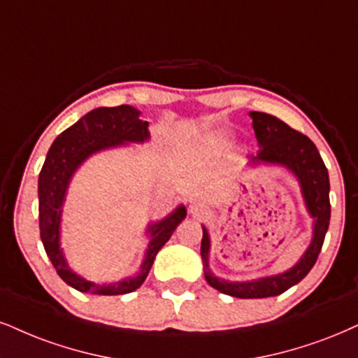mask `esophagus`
<instances>
[{
    "label": "esophagus",
    "instance_id": "esophagus-1",
    "mask_svg": "<svg viewBox=\"0 0 358 358\" xmlns=\"http://www.w3.org/2000/svg\"><path fill=\"white\" fill-rule=\"evenodd\" d=\"M189 210H191V214L194 217H202V215H206L209 213V207H207L204 202H192L191 206H189Z\"/></svg>",
    "mask_w": 358,
    "mask_h": 358
}]
</instances>
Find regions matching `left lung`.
I'll return each mask as SVG.
<instances>
[{
	"label": "left lung",
	"instance_id": "1",
	"mask_svg": "<svg viewBox=\"0 0 358 358\" xmlns=\"http://www.w3.org/2000/svg\"><path fill=\"white\" fill-rule=\"evenodd\" d=\"M255 138L259 143L257 154L249 156V164H279L289 169L301 184L303 202L314 219L312 242L292 268L277 275L262 277L249 282H229L215 277L209 268V232L202 227L201 257L204 264L207 284L219 292L239 299H264L280 295L287 289L299 284L310 272L324 245L325 234L330 222V182L329 172L322 161L315 144L302 132L295 131L279 117L266 113H250Z\"/></svg>",
	"mask_w": 358,
	"mask_h": 358
}]
</instances>
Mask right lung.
I'll return each mask as SVG.
<instances>
[{
    "label": "right lung",
    "instance_id": "1",
    "mask_svg": "<svg viewBox=\"0 0 358 358\" xmlns=\"http://www.w3.org/2000/svg\"><path fill=\"white\" fill-rule=\"evenodd\" d=\"M141 111L132 106L122 104L116 108L92 109L83 116L76 124L61 132L48 151L46 161L39 172L38 197H39V234L48 257L55 266L57 275L73 289L86 294L121 295L134 292L151 271L154 259L161 247L171 239L172 232L186 217L187 210L179 206L174 213L159 222L149 224L148 234L151 237L145 259L138 275L113 282V284H94L83 279L66 262L59 244L61 214L66 191L73 174L87 157L104 149L117 148L127 143H144L149 139V122L141 121Z\"/></svg>",
    "mask_w": 358,
    "mask_h": 358
}]
</instances>
